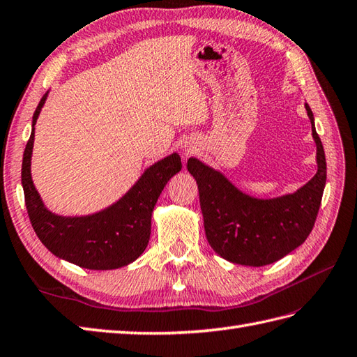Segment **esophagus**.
<instances>
[{
	"instance_id": "34e87169",
	"label": "esophagus",
	"mask_w": 357,
	"mask_h": 357,
	"mask_svg": "<svg viewBox=\"0 0 357 357\" xmlns=\"http://www.w3.org/2000/svg\"><path fill=\"white\" fill-rule=\"evenodd\" d=\"M195 151H197L195 145H194V144H189V142H185V145L181 146V153H183V155H185V157L194 154Z\"/></svg>"
}]
</instances>
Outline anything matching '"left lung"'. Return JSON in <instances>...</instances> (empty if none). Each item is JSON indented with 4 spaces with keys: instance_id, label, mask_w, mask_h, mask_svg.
I'll return each instance as SVG.
<instances>
[{
    "instance_id": "left-lung-1",
    "label": "left lung",
    "mask_w": 357,
    "mask_h": 357,
    "mask_svg": "<svg viewBox=\"0 0 357 357\" xmlns=\"http://www.w3.org/2000/svg\"><path fill=\"white\" fill-rule=\"evenodd\" d=\"M316 144L314 177L295 192L258 199L243 192L223 172L191 157L186 168L199 185L204 232L211 248L229 263L261 267L284 258L310 235L327 180L322 142L305 104Z\"/></svg>"
}]
</instances>
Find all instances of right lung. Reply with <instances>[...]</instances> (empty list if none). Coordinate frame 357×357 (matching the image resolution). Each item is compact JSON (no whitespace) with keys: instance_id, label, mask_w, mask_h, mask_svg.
Segmentation results:
<instances>
[{"instance_id":"1","label":"right lung","mask_w":357,"mask_h":357,"mask_svg":"<svg viewBox=\"0 0 357 357\" xmlns=\"http://www.w3.org/2000/svg\"><path fill=\"white\" fill-rule=\"evenodd\" d=\"M47 91L35 109L31 134L24 149L21 183L30 223L38 238L53 255L90 271H113L136 261L151 235L154 206L163 188L181 169L177 153L148 166L121 199L89 215H58L47 209L31 180L35 125L45 104Z\"/></svg>"}]
</instances>
